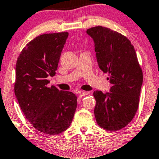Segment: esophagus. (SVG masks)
Wrapping results in <instances>:
<instances>
[{
	"mask_svg": "<svg viewBox=\"0 0 159 159\" xmlns=\"http://www.w3.org/2000/svg\"><path fill=\"white\" fill-rule=\"evenodd\" d=\"M89 94V92H80L79 94V97L82 98V97H83V96L87 95V94Z\"/></svg>",
	"mask_w": 159,
	"mask_h": 159,
	"instance_id": "1",
	"label": "esophagus"
}]
</instances>
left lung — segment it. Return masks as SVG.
Instances as JSON below:
<instances>
[{
    "mask_svg": "<svg viewBox=\"0 0 159 159\" xmlns=\"http://www.w3.org/2000/svg\"><path fill=\"white\" fill-rule=\"evenodd\" d=\"M86 33L93 39L98 66L107 73L110 92H94V113L98 125L108 131H118L131 122L140 101L142 69L134 47L126 37L108 28L96 26Z\"/></svg>",
    "mask_w": 159,
    "mask_h": 159,
    "instance_id": "1",
    "label": "left lung"
}]
</instances>
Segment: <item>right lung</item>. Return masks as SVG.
Returning <instances> with one entry per match:
<instances>
[{
  "label": "right lung",
  "mask_w": 159,
  "mask_h": 159,
  "mask_svg": "<svg viewBox=\"0 0 159 159\" xmlns=\"http://www.w3.org/2000/svg\"><path fill=\"white\" fill-rule=\"evenodd\" d=\"M67 32L44 34L23 48L16 65V97L25 118L38 131L55 135L67 130L77 106L68 91L47 87L58 68Z\"/></svg>",
  "instance_id": "add662e5"
}]
</instances>
